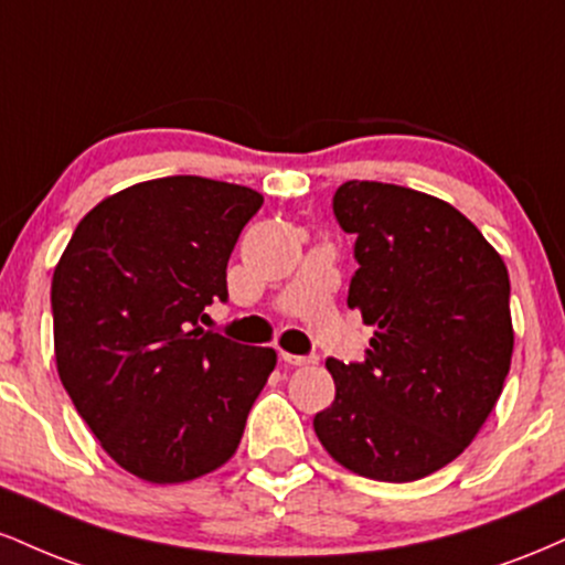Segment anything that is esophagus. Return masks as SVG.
<instances>
[{
  "instance_id": "obj_1",
  "label": "esophagus",
  "mask_w": 565,
  "mask_h": 565,
  "mask_svg": "<svg viewBox=\"0 0 565 565\" xmlns=\"http://www.w3.org/2000/svg\"><path fill=\"white\" fill-rule=\"evenodd\" d=\"M281 361L289 366H313L319 364V359L316 355H295V353H287V350H281Z\"/></svg>"
}]
</instances>
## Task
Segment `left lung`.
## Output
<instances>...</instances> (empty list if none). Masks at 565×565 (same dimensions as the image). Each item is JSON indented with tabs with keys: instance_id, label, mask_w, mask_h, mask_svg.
<instances>
[{
	"instance_id": "8db88e82",
	"label": "left lung",
	"mask_w": 565,
	"mask_h": 565,
	"mask_svg": "<svg viewBox=\"0 0 565 565\" xmlns=\"http://www.w3.org/2000/svg\"><path fill=\"white\" fill-rule=\"evenodd\" d=\"M332 206L355 236L348 308L374 337L361 364L327 361L337 393L316 436L355 476L419 481L468 449L502 395L508 268L462 212L412 188L348 180Z\"/></svg>"
}]
</instances>
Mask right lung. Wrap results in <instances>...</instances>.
Returning a JSON list of instances; mask_svg holds the SVG:
<instances>
[{"mask_svg":"<svg viewBox=\"0 0 565 565\" xmlns=\"http://www.w3.org/2000/svg\"><path fill=\"white\" fill-rule=\"evenodd\" d=\"M263 206L246 185L174 174L93 206L53 274L55 361L119 468L185 483L223 468L276 366L274 348L204 332L231 252Z\"/></svg>","mask_w":565,"mask_h":565,"instance_id":"add662e5","label":"right lung"}]
</instances>
